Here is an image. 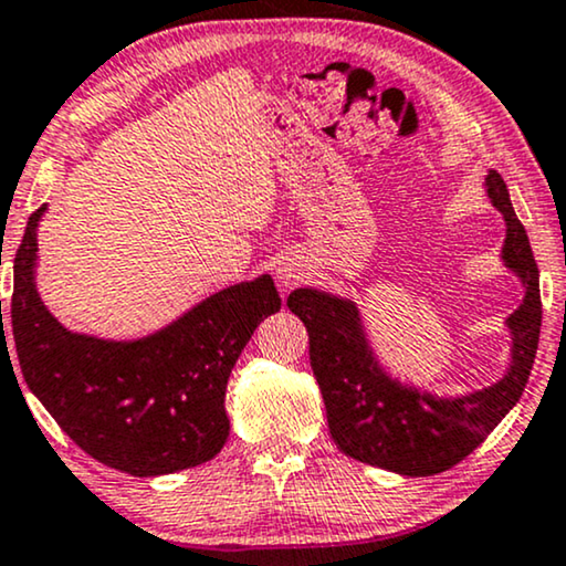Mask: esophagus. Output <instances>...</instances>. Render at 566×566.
<instances>
[{"mask_svg": "<svg viewBox=\"0 0 566 566\" xmlns=\"http://www.w3.org/2000/svg\"><path fill=\"white\" fill-rule=\"evenodd\" d=\"M276 279H279V284H282L284 290L295 287V284H300V282H303V279H305L303 263H297V261H292V259H287L284 263H279Z\"/></svg>", "mask_w": 566, "mask_h": 566, "instance_id": "obj_1", "label": "esophagus"}]
</instances>
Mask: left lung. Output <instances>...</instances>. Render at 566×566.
Returning <instances> with one entry per match:
<instances>
[{
  "label": "left lung",
  "instance_id": "obj_1",
  "mask_svg": "<svg viewBox=\"0 0 566 566\" xmlns=\"http://www.w3.org/2000/svg\"><path fill=\"white\" fill-rule=\"evenodd\" d=\"M485 192L506 221L504 266L525 284V300L506 318L512 363L502 381L452 399L405 386L378 366L353 300L307 287L287 297L311 336V368L324 395L328 431L353 460L412 478L443 473L475 452L525 391L541 336L538 266L496 169L485 177Z\"/></svg>",
  "mask_w": 566,
  "mask_h": 566
}]
</instances>
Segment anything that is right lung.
I'll use <instances>...</instances> for the list:
<instances>
[{
  "mask_svg": "<svg viewBox=\"0 0 566 566\" xmlns=\"http://www.w3.org/2000/svg\"><path fill=\"white\" fill-rule=\"evenodd\" d=\"M44 211L31 213L15 253L4 360L15 347L28 389L106 468L154 478L213 460L230 436L224 395L234 363L255 326L282 307L274 279L232 284L143 339L73 334L35 292V230Z\"/></svg>",
  "mask_w": 566,
  "mask_h": 566,
  "instance_id": "obj_1",
  "label": "right lung"
}]
</instances>
